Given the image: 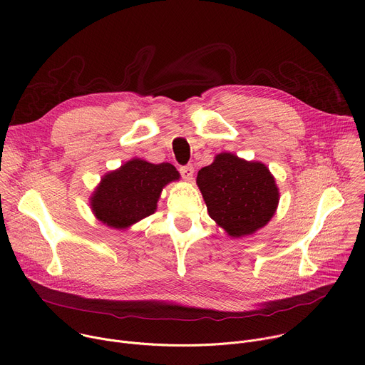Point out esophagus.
<instances>
[{
    "instance_id": "esophagus-1",
    "label": "esophagus",
    "mask_w": 365,
    "mask_h": 365,
    "mask_svg": "<svg viewBox=\"0 0 365 365\" xmlns=\"http://www.w3.org/2000/svg\"><path fill=\"white\" fill-rule=\"evenodd\" d=\"M193 168L192 166H183L180 168V175L186 182H192L193 180Z\"/></svg>"
}]
</instances>
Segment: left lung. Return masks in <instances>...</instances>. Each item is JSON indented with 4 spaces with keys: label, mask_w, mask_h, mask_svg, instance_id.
Masks as SVG:
<instances>
[{
    "label": "left lung",
    "mask_w": 365,
    "mask_h": 365,
    "mask_svg": "<svg viewBox=\"0 0 365 365\" xmlns=\"http://www.w3.org/2000/svg\"><path fill=\"white\" fill-rule=\"evenodd\" d=\"M196 185L207 214L231 238L264 228L280 199L276 179L264 163L248 162L227 151L197 172Z\"/></svg>",
    "instance_id": "1"
}]
</instances>
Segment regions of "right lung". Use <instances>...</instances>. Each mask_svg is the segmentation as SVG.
Wrapping results in <instances>:
<instances>
[{"instance_id": "obj_1", "label": "right lung", "mask_w": 365, "mask_h": 365, "mask_svg": "<svg viewBox=\"0 0 365 365\" xmlns=\"http://www.w3.org/2000/svg\"><path fill=\"white\" fill-rule=\"evenodd\" d=\"M180 175L170 163L154 165L134 158L102 176L89 197L98 221L115 230H128L158 210L162 190Z\"/></svg>"}]
</instances>
